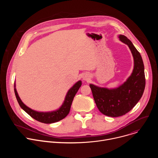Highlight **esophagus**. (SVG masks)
Wrapping results in <instances>:
<instances>
[{"label": "esophagus", "mask_w": 158, "mask_h": 158, "mask_svg": "<svg viewBox=\"0 0 158 158\" xmlns=\"http://www.w3.org/2000/svg\"><path fill=\"white\" fill-rule=\"evenodd\" d=\"M82 78H83V79L84 80V81H87L89 78V76H84L83 77H82Z\"/></svg>", "instance_id": "obj_1"}]
</instances>
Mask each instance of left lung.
I'll return each mask as SVG.
<instances>
[{
	"instance_id": "8db88e82",
	"label": "left lung",
	"mask_w": 158,
	"mask_h": 158,
	"mask_svg": "<svg viewBox=\"0 0 158 158\" xmlns=\"http://www.w3.org/2000/svg\"><path fill=\"white\" fill-rule=\"evenodd\" d=\"M118 37L129 47L134 59V68L131 76L116 88L89 85L99 111L113 118L126 114L136 106L143 94L146 84L144 66L140 53L127 37L119 35Z\"/></svg>"
}]
</instances>
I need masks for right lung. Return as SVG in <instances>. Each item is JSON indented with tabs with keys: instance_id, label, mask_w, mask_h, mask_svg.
<instances>
[{
	"instance_id": "obj_1",
	"label": "right lung",
	"mask_w": 158,
	"mask_h": 158,
	"mask_svg": "<svg viewBox=\"0 0 158 158\" xmlns=\"http://www.w3.org/2000/svg\"><path fill=\"white\" fill-rule=\"evenodd\" d=\"M81 81H79L76 83H75L73 85V86L71 88H70L69 91H67L64 102L62 103L61 106L56 110L49 112L37 111L31 109L30 107H27L25 104H24V102L22 101V100L19 98V94L17 92V90L15 88V82L14 84V92L19 106L25 112H26L29 116H31L32 118L39 122L46 124H51L62 120L69 113L71 106L74 99V98L77 92L78 91L79 89L81 86Z\"/></svg>"
}]
</instances>
